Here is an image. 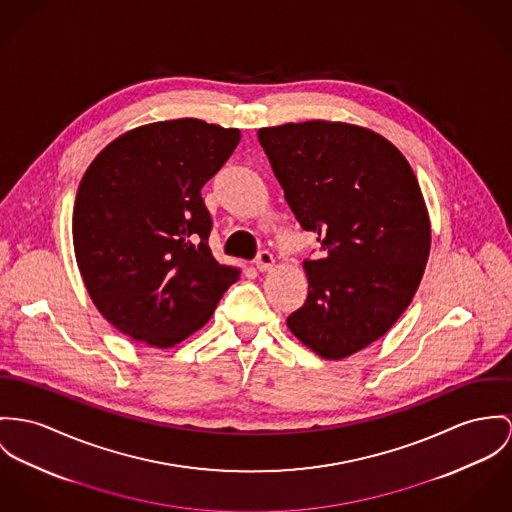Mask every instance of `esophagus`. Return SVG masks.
<instances>
[{
	"label": "esophagus",
	"mask_w": 512,
	"mask_h": 512,
	"mask_svg": "<svg viewBox=\"0 0 512 512\" xmlns=\"http://www.w3.org/2000/svg\"><path fill=\"white\" fill-rule=\"evenodd\" d=\"M273 265H275V257H273L269 251H259V255H257V259H255L257 271L265 273V271L273 269Z\"/></svg>",
	"instance_id": "obj_1"
}]
</instances>
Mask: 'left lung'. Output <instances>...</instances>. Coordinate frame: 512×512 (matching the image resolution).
<instances>
[{
    "label": "left lung",
    "mask_w": 512,
    "mask_h": 512,
    "mask_svg": "<svg viewBox=\"0 0 512 512\" xmlns=\"http://www.w3.org/2000/svg\"><path fill=\"white\" fill-rule=\"evenodd\" d=\"M257 136L321 249L304 261L308 298L286 325L321 358L358 353L390 331L425 273L431 222L417 177L392 142L356 124L288 122Z\"/></svg>",
    "instance_id": "1"
}]
</instances>
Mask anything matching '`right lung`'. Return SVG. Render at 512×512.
<instances>
[{"label":"right lung","mask_w":512,"mask_h":512,"mask_svg":"<svg viewBox=\"0 0 512 512\" xmlns=\"http://www.w3.org/2000/svg\"><path fill=\"white\" fill-rule=\"evenodd\" d=\"M239 138L198 118L152 122L87 167L72 222L79 273L97 310L134 341H185L239 278L208 247L212 218L200 197Z\"/></svg>","instance_id":"right-lung-1"}]
</instances>
